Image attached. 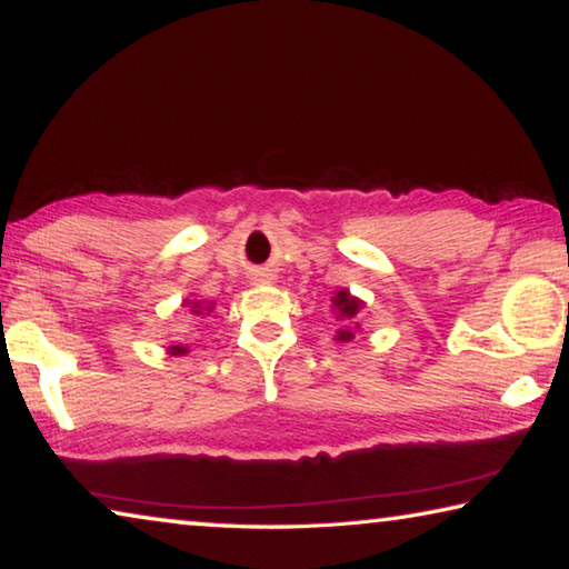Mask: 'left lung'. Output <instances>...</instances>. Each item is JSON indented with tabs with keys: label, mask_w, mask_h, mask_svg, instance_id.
<instances>
[{
	"label": "left lung",
	"mask_w": 569,
	"mask_h": 569,
	"mask_svg": "<svg viewBox=\"0 0 569 569\" xmlns=\"http://www.w3.org/2000/svg\"><path fill=\"white\" fill-rule=\"evenodd\" d=\"M361 308H366V303L361 301V298H356L349 288H339L331 296V311H333V319L339 321V331H336V339L333 341H351L353 339V331L361 329V323L356 321L359 319Z\"/></svg>",
	"instance_id": "8db88e82"
}]
</instances>
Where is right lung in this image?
Here are the masks:
<instances>
[{
    "mask_svg": "<svg viewBox=\"0 0 569 569\" xmlns=\"http://www.w3.org/2000/svg\"><path fill=\"white\" fill-rule=\"evenodd\" d=\"M182 306H186L192 316H206V313H213V303H208V301H198V298H196V301H190V298H186V301H182ZM168 353H170V356H186V353H188V343L168 346Z\"/></svg>",
    "mask_w": 569,
    "mask_h": 569,
    "instance_id": "obj_1",
    "label": "right lung"
}]
</instances>
